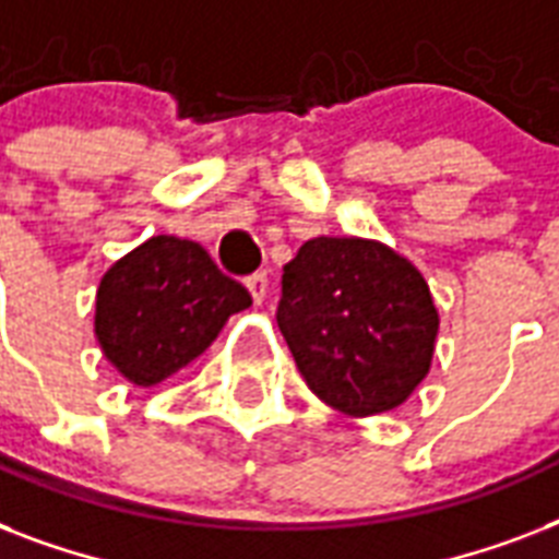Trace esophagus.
Returning a JSON list of instances; mask_svg holds the SVG:
<instances>
[{
    "label": "esophagus",
    "instance_id": "1",
    "mask_svg": "<svg viewBox=\"0 0 559 559\" xmlns=\"http://www.w3.org/2000/svg\"><path fill=\"white\" fill-rule=\"evenodd\" d=\"M246 287L252 293L254 305H263L266 301V293H270V278H266V272H254L246 278Z\"/></svg>",
    "mask_w": 559,
    "mask_h": 559
}]
</instances>
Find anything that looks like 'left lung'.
Here are the masks:
<instances>
[{
  "label": "left lung",
  "instance_id": "8db88e82",
  "mask_svg": "<svg viewBox=\"0 0 559 559\" xmlns=\"http://www.w3.org/2000/svg\"><path fill=\"white\" fill-rule=\"evenodd\" d=\"M275 319L313 394L350 417L400 406L438 336L424 275L362 237L307 240L284 266Z\"/></svg>",
  "mask_w": 559,
  "mask_h": 559
}]
</instances>
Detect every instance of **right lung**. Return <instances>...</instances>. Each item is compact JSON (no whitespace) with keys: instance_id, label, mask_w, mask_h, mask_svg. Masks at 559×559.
Here are the masks:
<instances>
[{"instance_id":"right-lung-1","label":"right lung","mask_w":559,"mask_h":559,"mask_svg":"<svg viewBox=\"0 0 559 559\" xmlns=\"http://www.w3.org/2000/svg\"><path fill=\"white\" fill-rule=\"evenodd\" d=\"M252 305L193 240L159 235L124 254L100 278L95 336L135 385H156L197 359L231 313Z\"/></svg>"}]
</instances>
